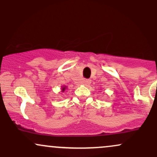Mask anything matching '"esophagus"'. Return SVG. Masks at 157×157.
Listing matches in <instances>:
<instances>
[{
    "label": "esophagus",
    "mask_w": 157,
    "mask_h": 157,
    "mask_svg": "<svg viewBox=\"0 0 157 157\" xmlns=\"http://www.w3.org/2000/svg\"><path fill=\"white\" fill-rule=\"evenodd\" d=\"M91 83V80H84L83 81V84L86 85V86H87V85H89Z\"/></svg>",
    "instance_id": "esophagus-1"
}]
</instances>
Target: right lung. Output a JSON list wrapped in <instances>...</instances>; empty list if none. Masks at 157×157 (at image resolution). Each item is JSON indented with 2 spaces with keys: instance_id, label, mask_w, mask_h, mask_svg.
Here are the masks:
<instances>
[{
  "instance_id": "obj_1",
  "label": "right lung",
  "mask_w": 157,
  "mask_h": 157,
  "mask_svg": "<svg viewBox=\"0 0 157 157\" xmlns=\"http://www.w3.org/2000/svg\"><path fill=\"white\" fill-rule=\"evenodd\" d=\"M66 88H67V87H66V86H63V87H62V90H61V91H62L63 92L65 90H66Z\"/></svg>"
}]
</instances>
